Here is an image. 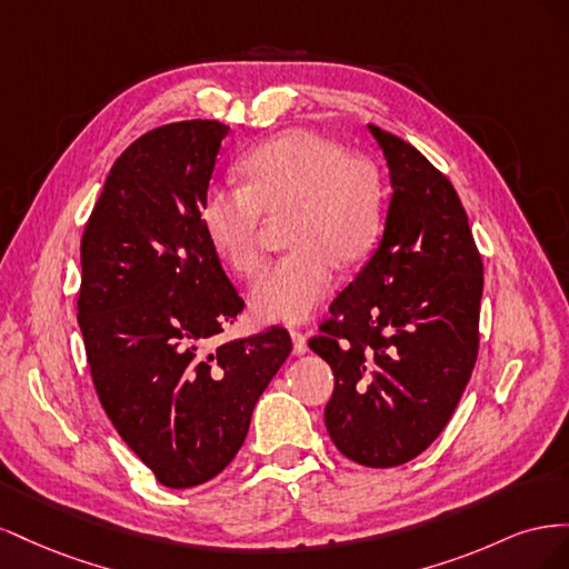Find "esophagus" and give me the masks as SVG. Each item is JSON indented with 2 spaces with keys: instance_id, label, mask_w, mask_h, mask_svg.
Masks as SVG:
<instances>
[{
  "instance_id": "esophagus-1",
  "label": "esophagus",
  "mask_w": 569,
  "mask_h": 569,
  "mask_svg": "<svg viewBox=\"0 0 569 569\" xmlns=\"http://www.w3.org/2000/svg\"><path fill=\"white\" fill-rule=\"evenodd\" d=\"M291 351L295 356H303L308 351V337L301 330H291Z\"/></svg>"
}]
</instances>
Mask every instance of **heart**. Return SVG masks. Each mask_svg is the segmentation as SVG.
I'll return each mask as SVG.
<instances>
[{
    "instance_id": "heart-1",
    "label": "heart",
    "mask_w": 569,
    "mask_h": 569,
    "mask_svg": "<svg viewBox=\"0 0 569 569\" xmlns=\"http://www.w3.org/2000/svg\"><path fill=\"white\" fill-rule=\"evenodd\" d=\"M244 184H209L199 218L211 247L239 278L266 263V216H284L291 247L251 291L266 320H303L335 284V261L356 266L375 249L385 222V184L377 166L313 130H284L251 147Z\"/></svg>"
}]
</instances>
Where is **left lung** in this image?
<instances>
[{"instance_id":"obj_1","label":"left lung","mask_w":569,"mask_h":569,"mask_svg":"<svg viewBox=\"0 0 569 569\" xmlns=\"http://www.w3.org/2000/svg\"><path fill=\"white\" fill-rule=\"evenodd\" d=\"M370 132L393 187L382 242L308 347L335 372L325 425L337 449L396 468L441 435L470 382L485 266L449 178L401 137Z\"/></svg>"}]
</instances>
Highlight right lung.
<instances>
[{
	"label": "right lung",
	"instance_id": "obj_1",
	"mask_svg": "<svg viewBox=\"0 0 569 569\" xmlns=\"http://www.w3.org/2000/svg\"><path fill=\"white\" fill-rule=\"evenodd\" d=\"M180 120L120 153L80 239L78 325L116 432L163 487L213 479L291 351L280 325L220 343L244 311L199 218L222 137Z\"/></svg>",
	"mask_w": 569,
	"mask_h": 569
}]
</instances>
